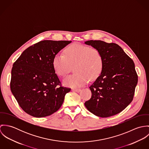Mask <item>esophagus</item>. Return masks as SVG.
Instances as JSON below:
<instances>
[{
    "label": "esophagus",
    "instance_id": "esophagus-1",
    "mask_svg": "<svg viewBox=\"0 0 149 149\" xmlns=\"http://www.w3.org/2000/svg\"><path fill=\"white\" fill-rule=\"evenodd\" d=\"M72 91L74 92H79L81 91V89L79 88H73Z\"/></svg>",
    "mask_w": 149,
    "mask_h": 149
}]
</instances>
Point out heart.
Instances as JSON below:
<instances>
[{
    "mask_svg": "<svg viewBox=\"0 0 149 149\" xmlns=\"http://www.w3.org/2000/svg\"><path fill=\"white\" fill-rule=\"evenodd\" d=\"M74 65L76 73L66 76L63 80L64 85L79 88L90 80L96 79L103 68V59L100 51L79 43L68 46L63 53L56 54L53 60L55 72L60 76H65Z\"/></svg>",
    "mask_w": 149,
    "mask_h": 149,
    "instance_id": "heart-1",
    "label": "heart"
}]
</instances>
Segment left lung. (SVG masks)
I'll list each match as a JSON object with an SVG mask.
<instances>
[{
  "label": "left lung",
  "mask_w": 149,
  "mask_h": 149,
  "mask_svg": "<svg viewBox=\"0 0 149 149\" xmlns=\"http://www.w3.org/2000/svg\"><path fill=\"white\" fill-rule=\"evenodd\" d=\"M84 43L99 50L103 59L100 75L89 86L92 96L85 107L101 118L119 113L132 102L138 83L134 61L116 43L100 40Z\"/></svg>",
  "instance_id": "obj_1"
}]
</instances>
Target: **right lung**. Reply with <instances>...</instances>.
<instances>
[{
	"mask_svg": "<svg viewBox=\"0 0 149 149\" xmlns=\"http://www.w3.org/2000/svg\"><path fill=\"white\" fill-rule=\"evenodd\" d=\"M68 41L45 40L23 52L13 64L10 88L19 106L36 118L49 116L62 106L70 89L61 83L53 67L54 56Z\"/></svg>",
	"mask_w": 149,
	"mask_h": 149,
	"instance_id": "add662e5",
	"label": "right lung"
}]
</instances>
